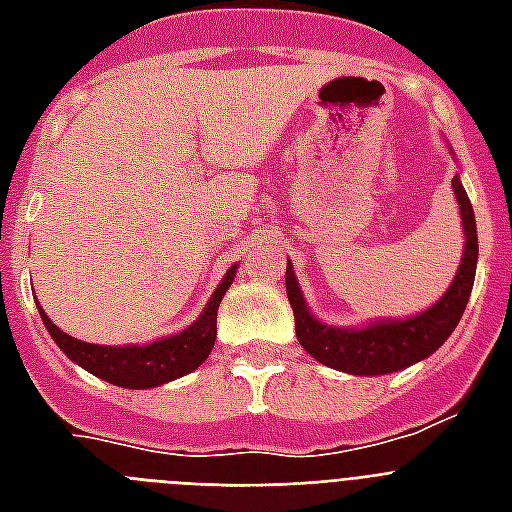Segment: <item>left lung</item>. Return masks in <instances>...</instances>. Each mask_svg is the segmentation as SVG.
Returning <instances> with one entry per match:
<instances>
[{
  "label": "left lung",
  "mask_w": 512,
  "mask_h": 512,
  "mask_svg": "<svg viewBox=\"0 0 512 512\" xmlns=\"http://www.w3.org/2000/svg\"><path fill=\"white\" fill-rule=\"evenodd\" d=\"M452 188L457 204H460L462 231H465V252H462L460 271L454 276L452 287L444 292V297L412 319H380L361 329L329 327L308 311L303 292L297 287L295 268L287 265V297L292 311H295L297 340L316 361L332 366V369H340V372L361 374V377L390 374L436 353L446 342V337L452 335L454 327L460 324L462 313H465L470 292H473L478 263L476 215L470 207L468 193L462 188L460 175H454Z\"/></svg>",
  "instance_id": "obj_1"
}]
</instances>
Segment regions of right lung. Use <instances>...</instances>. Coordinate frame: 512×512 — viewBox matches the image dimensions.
<instances>
[{
    "label": "right lung",
    "instance_id": "1",
    "mask_svg": "<svg viewBox=\"0 0 512 512\" xmlns=\"http://www.w3.org/2000/svg\"><path fill=\"white\" fill-rule=\"evenodd\" d=\"M233 276H236V265L228 268L220 287L215 289V295L209 297L204 313L193 321L191 327L183 329L180 335L164 337V340L148 342V345H119V348H114V345L82 342L55 327L39 305L36 308H39V316H42L52 340L58 342V348L74 364H79L100 380L119 385V388H159L164 382L177 380V377L193 372L196 366L207 361L217 337V305L223 300L225 289L233 284Z\"/></svg>",
    "mask_w": 512,
    "mask_h": 512
}]
</instances>
